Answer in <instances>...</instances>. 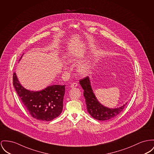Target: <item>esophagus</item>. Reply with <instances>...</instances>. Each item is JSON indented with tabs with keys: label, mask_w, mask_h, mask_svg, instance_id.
<instances>
[{
	"label": "esophagus",
	"mask_w": 154,
	"mask_h": 154,
	"mask_svg": "<svg viewBox=\"0 0 154 154\" xmlns=\"http://www.w3.org/2000/svg\"><path fill=\"white\" fill-rule=\"evenodd\" d=\"M77 86H78V83H72V84L71 85V86H70V87L72 88H76Z\"/></svg>",
	"instance_id": "obj_1"
}]
</instances>
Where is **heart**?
<instances>
[{
	"label": "heart",
	"mask_w": 154,
	"mask_h": 154,
	"mask_svg": "<svg viewBox=\"0 0 154 154\" xmlns=\"http://www.w3.org/2000/svg\"><path fill=\"white\" fill-rule=\"evenodd\" d=\"M68 60L70 62H73L78 60V57L76 55H71L69 57ZM92 67V62L91 61L88 60L79 63L77 66V72L79 74L85 75L88 73Z\"/></svg>",
	"instance_id": "b5f03b06"
}]
</instances>
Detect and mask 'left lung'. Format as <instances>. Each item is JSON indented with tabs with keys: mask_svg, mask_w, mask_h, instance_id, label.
I'll use <instances>...</instances> for the list:
<instances>
[{
	"mask_svg": "<svg viewBox=\"0 0 154 154\" xmlns=\"http://www.w3.org/2000/svg\"><path fill=\"white\" fill-rule=\"evenodd\" d=\"M79 83L84 91L83 96L85 99L88 113L96 120L106 121L111 120L123 111L127 103L117 108H109L103 106L97 99L93 92L91 80L89 76L82 79Z\"/></svg>",
	"mask_w": 154,
	"mask_h": 154,
	"instance_id": "8db88e82",
	"label": "left lung"
}]
</instances>
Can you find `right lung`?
<instances>
[{"label":"right lung","instance_id":"1","mask_svg":"<svg viewBox=\"0 0 154 154\" xmlns=\"http://www.w3.org/2000/svg\"><path fill=\"white\" fill-rule=\"evenodd\" d=\"M13 81L18 96L33 118L49 122L58 117L62 113L65 85H53L40 91H32L21 85L15 72L13 73Z\"/></svg>","mask_w":154,"mask_h":154}]
</instances>
